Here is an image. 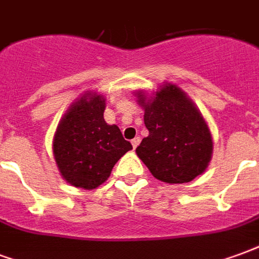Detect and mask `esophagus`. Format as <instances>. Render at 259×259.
<instances>
[{
    "instance_id": "obj_1",
    "label": "esophagus",
    "mask_w": 259,
    "mask_h": 259,
    "mask_svg": "<svg viewBox=\"0 0 259 259\" xmlns=\"http://www.w3.org/2000/svg\"><path fill=\"white\" fill-rule=\"evenodd\" d=\"M139 142H141V138H139V137L134 138V139H132V141H131V143H132V148H134V149H137V148H138V145H139Z\"/></svg>"
}]
</instances>
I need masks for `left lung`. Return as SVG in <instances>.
<instances>
[{
    "mask_svg": "<svg viewBox=\"0 0 259 259\" xmlns=\"http://www.w3.org/2000/svg\"><path fill=\"white\" fill-rule=\"evenodd\" d=\"M134 95L149 130L135 152L153 177L165 184H186L204 172L212 157V135L188 94L164 82L150 96L142 90Z\"/></svg>",
    "mask_w": 259,
    "mask_h": 259,
    "instance_id": "obj_1",
    "label": "left lung"
}]
</instances>
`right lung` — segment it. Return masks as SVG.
I'll use <instances>...</instances> for the list:
<instances>
[{"label":"right lung","mask_w":259,"mask_h":259,"mask_svg":"<svg viewBox=\"0 0 259 259\" xmlns=\"http://www.w3.org/2000/svg\"><path fill=\"white\" fill-rule=\"evenodd\" d=\"M106 98L87 91L60 118L52 150L62 178L81 189H96L110 177L120 158L132 145L116 124L103 118Z\"/></svg>","instance_id":"right-lung-1"}]
</instances>
